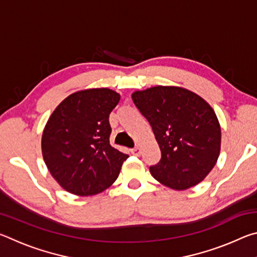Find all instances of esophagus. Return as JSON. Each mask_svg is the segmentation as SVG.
I'll return each mask as SVG.
<instances>
[{
  "label": "esophagus",
  "mask_w": 257,
  "mask_h": 257,
  "mask_svg": "<svg viewBox=\"0 0 257 257\" xmlns=\"http://www.w3.org/2000/svg\"><path fill=\"white\" fill-rule=\"evenodd\" d=\"M132 153L134 155H139L141 154V149L139 147H134V149H132Z\"/></svg>",
  "instance_id": "34e87169"
}]
</instances>
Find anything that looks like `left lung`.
Wrapping results in <instances>:
<instances>
[{
	"mask_svg": "<svg viewBox=\"0 0 257 257\" xmlns=\"http://www.w3.org/2000/svg\"><path fill=\"white\" fill-rule=\"evenodd\" d=\"M132 97L161 150L160 162L150 167L151 175L176 190L199 184L220 154L221 128L213 108L181 87L155 86Z\"/></svg>",
	"mask_w": 257,
	"mask_h": 257,
	"instance_id": "obj_1",
	"label": "left lung"
}]
</instances>
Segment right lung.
<instances>
[{
  "label": "right lung",
  "instance_id": "add662e5",
  "mask_svg": "<svg viewBox=\"0 0 257 257\" xmlns=\"http://www.w3.org/2000/svg\"><path fill=\"white\" fill-rule=\"evenodd\" d=\"M120 95L108 88L73 93L52 113L42 137V152L51 175L78 196L105 190L119 176L127 154L110 144L108 116Z\"/></svg>",
  "mask_w": 257,
  "mask_h": 257
}]
</instances>
